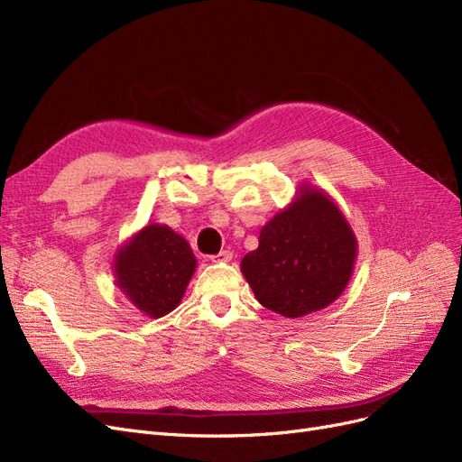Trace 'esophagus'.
<instances>
[{
  "instance_id": "1",
  "label": "esophagus",
  "mask_w": 462,
  "mask_h": 462,
  "mask_svg": "<svg viewBox=\"0 0 462 462\" xmlns=\"http://www.w3.org/2000/svg\"><path fill=\"white\" fill-rule=\"evenodd\" d=\"M233 258V253L231 250H221V253H217L216 256H212V262H229Z\"/></svg>"
}]
</instances>
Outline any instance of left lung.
Instances as JSON below:
<instances>
[{
  "label": "left lung",
  "instance_id": "1",
  "mask_svg": "<svg viewBox=\"0 0 462 462\" xmlns=\"http://www.w3.org/2000/svg\"><path fill=\"white\" fill-rule=\"evenodd\" d=\"M355 260V233L337 204L302 185L297 199L262 227L258 248L243 258L241 272L262 306L300 318L341 295Z\"/></svg>",
  "mask_w": 462,
  "mask_h": 462
}]
</instances>
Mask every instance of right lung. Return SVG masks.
<instances>
[{
    "instance_id": "add662e5",
    "label": "right lung",
    "mask_w": 462,
    "mask_h": 462,
    "mask_svg": "<svg viewBox=\"0 0 462 462\" xmlns=\"http://www.w3.org/2000/svg\"><path fill=\"white\" fill-rule=\"evenodd\" d=\"M123 295L150 318H162L180 304L197 258L171 227L150 223L125 243L114 262Z\"/></svg>"
}]
</instances>
